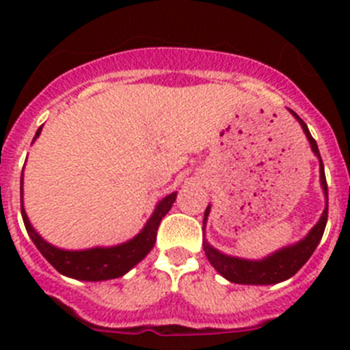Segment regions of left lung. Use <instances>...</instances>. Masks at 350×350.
Wrapping results in <instances>:
<instances>
[{"label":"left lung","instance_id":"obj_1","mask_svg":"<svg viewBox=\"0 0 350 350\" xmlns=\"http://www.w3.org/2000/svg\"><path fill=\"white\" fill-rule=\"evenodd\" d=\"M296 119L299 120L303 131H305V135H307L314 154L319 157L321 184H323L324 194H326L327 198L326 175H324V165H323V159H321L319 147H317L315 140L312 138L307 124H305L298 116H296ZM208 212H210V206H206L205 219H203V228H205ZM326 222H327V205L323 212V217H321L319 222L312 228V231L308 233L307 238H303L301 242L295 243V245H291V247H286V249L279 250V252H275V254L268 256V258L261 259V261H247V259H238V258H231V256H224L222 252H219V250H215L213 247H210L208 242H203V250H205V254L206 258H208L210 265H212V267L215 268V270L224 277V279L230 280V282L258 284V286L279 284L282 282V280L293 277V275H295L296 271H298L299 268H301L308 259H310V256L314 254L315 247L319 245L321 238H323Z\"/></svg>","mask_w":350,"mask_h":350}]
</instances>
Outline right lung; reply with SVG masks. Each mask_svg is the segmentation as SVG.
Here are the masks:
<instances>
[{
    "label": "right lung",
    "mask_w": 350,
    "mask_h": 350,
    "mask_svg": "<svg viewBox=\"0 0 350 350\" xmlns=\"http://www.w3.org/2000/svg\"><path fill=\"white\" fill-rule=\"evenodd\" d=\"M40 131H42V128L36 131L35 137H38ZM21 194H23V189H21ZM175 198H177V193H172L163 198L159 205L156 206V210H154L152 217L148 219L144 230L133 240L120 243L117 247H94V249L88 250H61L57 247L51 245L31 228L23 205H21V212H23V221L24 226H26L27 234L31 237L36 249L42 252L43 258L47 259L55 270L77 280H92V282H96V280L122 277L126 271L131 270L137 262H140L150 252V249L156 243L157 228H159L161 219L165 217L168 210L172 208Z\"/></svg>",
    "instance_id": "right-lung-1"
}]
</instances>
